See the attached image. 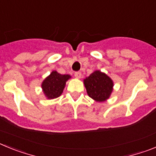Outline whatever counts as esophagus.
Instances as JSON below:
<instances>
[{
    "label": "esophagus",
    "instance_id": "34e87169",
    "mask_svg": "<svg viewBox=\"0 0 156 156\" xmlns=\"http://www.w3.org/2000/svg\"><path fill=\"white\" fill-rule=\"evenodd\" d=\"M74 75H75L76 78H77V79H80V78L81 77V73L80 72H76Z\"/></svg>",
    "mask_w": 156,
    "mask_h": 156
}]
</instances>
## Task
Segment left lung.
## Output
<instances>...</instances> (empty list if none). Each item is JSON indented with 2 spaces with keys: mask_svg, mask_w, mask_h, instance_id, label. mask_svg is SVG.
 Returning a JSON list of instances; mask_svg holds the SVG:
<instances>
[{
  "mask_svg": "<svg viewBox=\"0 0 156 156\" xmlns=\"http://www.w3.org/2000/svg\"><path fill=\"white\" fill-rule=\"evenodd\" d=\"M83 83L88 96L98 102L109 98L113 90V81L108 76L99 70L94 71L83 80Z\"/></svg>",
  "mask_w": 156,
  "mask_h": 156,
  "instance_id": "left-lung-1",
  "label": "left lung"
}]
</instances>
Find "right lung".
Listing matches in <instances>:
<instances>
[{"instance_id":"add662e5","label":"right lung","mask_w":156,"mask_h":156,"mask_svg":"<svg viewBox=\"0 0 156 156\" xmlns=\"http://www.w3.org/2000/svg\"><path fill=\"white\" fill-rule=\"evenodd\" d=\"M70 78L71 76L68 74L62 75L57 71L51 72V73L45 78L41 84L43 92L47 98L54 99L58 98L62 94L66 81Z\"/></svg>"}]
</instances>
